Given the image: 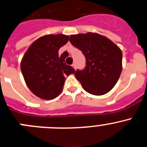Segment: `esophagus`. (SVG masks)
Instances as JSON below:
<instances>
[{"instance_id":"obj_1","label":"esophagus","mask_w":147,"mask_h":147,"mask_svg":"<svg viewBox=\"0 0 147 147\" xmlns=\"http://www.w3.org/2000/svg\"><path fill=\"white\" fill-rule=\"evenodd\" d=\"M72 67L74 68V69H76V67H76V65H75V63H74V64H72Z\"/></svg>"}]
</instances>
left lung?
Instances as JSON below:
<instances>
[{"mask_svg": "<svg viewBox=\"0 0 147 147\" xmlns=\"http://www.w3.org/2000/svg\"><path fill=\"white\" fill-rule=\"evenodd\" d=\"M70 43L82 51L86 66L75 75L85 91L95 95L109 92L122 71V52L109 39L95 33L71 35Z\"/></svg>", "mask_w": 147, "mask_h": 147, "instance_id": "1", "label": "left lung"}]
</instances>
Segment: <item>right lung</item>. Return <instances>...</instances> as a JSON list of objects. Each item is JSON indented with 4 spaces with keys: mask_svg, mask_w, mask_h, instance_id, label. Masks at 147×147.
Wrapping results in <instances>:
<instances>
[{
    "mask_svg": "<svg viewBox=\"0 0 147 147\" xmlns=\"http://www.w3.org/2000/svg\"><path fill=\"white\" fill-rule=\"evenodd\" d=\"M69 36L64 34H49L39 38L28 47L23 57L21 69L24 80L35 95L52 100L60 94L65 76L75 69L65 62L69 55L65 52L59 56L58 51L67 43Z\"/></svg>",
    "mask_w": 147,
    "mask_h": 147,
    "instance_id": "obj_1",
    "label": "right lung"
}]
</instances>
